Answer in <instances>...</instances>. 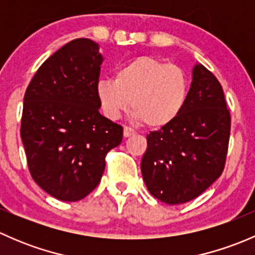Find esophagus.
<instances>
[{
  "instance_id": "34e87169",
  "label": "esophagus",
  "mask_w": 255,
  "mask_h": 255,
  "mask_svg": "<svg viewBox=\"0 0 255 255\" xmlns=\"http://www.w3.org/2000/svg\"><path fill=\"white\" fill-rule=\"evenodd\" d=\"M123 135H125V138L130 137V135H135V130L132 129L130 127H125L123 128Z\"/></svg>"
}]
</instances>
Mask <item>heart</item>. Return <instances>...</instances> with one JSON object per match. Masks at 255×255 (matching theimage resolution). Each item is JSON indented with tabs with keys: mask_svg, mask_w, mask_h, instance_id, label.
Here are the masks:
<instances>
[{
	"mask_svg": "<svg viewBox=\"0 0 255 255\" xmlns=\"http://www.w3.org/2000/svg\"><path fill=\"white\" fill-rule=\"evenodd\" d=\"M190 80L186 71L156 56L140 55L117 69L115 80L96 85L101 112L118 120L132 106L134 117L150 129L175 122L186 107Z\"/></svg>",
	"mask_w": 255,
	"mask_h": 255,
	"instance_id": "obj_1",
	"label": "heart"
}]
</instances>
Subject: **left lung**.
<instances>
[{"instance_id":"1","label":"left lung","mask_w":255,"mask_h":255,"mask_svg":"<svg viewBox=\"0 0 255 255\" xmlns=\"http://www.w3.org/2000/svg\"><path fill=\"white\" fill-rule=\"evenodd\" d=\"M230 133L222 86L204 65H196L184 112L171 125L146 134L140 169L149 192L168 205L200 196L225 169Z\"/></svg>"}]
</instances>
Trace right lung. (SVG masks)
<instances>
[{"label":"right lung","instance_id":"right-lung-1","mask_svg":"<svg viewBox=\"0 0 255 255\" xmlns=\"http://www.w3.org/2000/svg\"><path fill=\"white\" fill-rule=\"evenodd\" d=\"M101 63L96 43L74 39L49 56L25 90L20 137L28 169L61 201H79L94 191L107 153L122 142V126L99 111Z\"/></svg>","mask_w":255,"mask_h":255}]
</instances>
